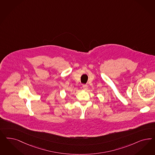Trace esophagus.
<instances>
[{
  "instance_id": "1",
  "label": "esophagus",
  "mask_w": 155,
  "mask_h": 155,
  "mask_svg": "<svg viewBox=\"0 0 155 155\" xmlns=\"http://www.w3.org/2000/svg\"><path fill=\"white\" fill-rule=\"evenodd\" d=\"M83 88L84 90H87V88H88V85H87V84H83Z\"/></svg>"
}]
</instances>
